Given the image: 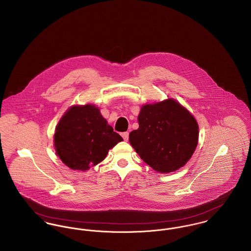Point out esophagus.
<instances>
[{"label": "esophagus", "instance_id": "obj_1", "mask_svg": "<svg viewBox=\"0 0 251 251\" xmlns=\"http://www.w3.org/2000/svg\"><path fill=\"white\" fill-rule=\"evenodd\" d=\"M121 135H122V137H123V139H124L125 141H127V140L129 139V133H128V132H124V133L121 134Z\"/></svg>", "mask_w": 251, "mask_h": 251}]
</instances>
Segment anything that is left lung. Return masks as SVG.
Instances as JSON below:
<instances>
[{
  "label": "left lung",
  "mask_w": 251,
  "mask_h": 251,
  "mask_svg": "<svg viewBox=\"0 0 251 251\" xmlns=\"http://www.w3.org/2000/svg\"><path fill=\"white\" fill-rule=\"evenodd\" d=\"M138 129L129 141L141 159L158 173L184 166L199 140V125L189 111L173 98L145 104L137 116Z\"/></svg>",
  "instance_id": "1"
}]
</instances>
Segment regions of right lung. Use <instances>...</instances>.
Returning a JSON list of instances; mask_svg holds the SVG:
<instances>
[{
    "label": "right lung",
    "instance_id": "right-lung-1",
    "mask_svg": "<svg viewBox=\"0 0 251 251\" xmlns=\"http://www.w3.org/2000/svg\"><path fill=\"white\" fill-rule=\"evenodd\" d=\"M122 140L95 105H75L58 122L54 148L68 167L86 171L101 162Z\"/></svg>",
    "mask_w": 251,
    "mask_h": 251
}]
</instances>
